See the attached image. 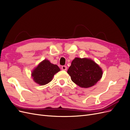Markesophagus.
<instances>
[{"label":"esophagus","mask_w":130,"mask_h":130,"mask_svg":"<svg viewBox=\"0 0 130 130\" xmlns=\"http://www.w3.org/2000/svg\"><path fill=\"white\" fill-rule=\"evenodd\" d=\"M61 68L63 70H66L67 69V66H62Z\"/></svg>","instance_id":"obj_1"}]
</instances>
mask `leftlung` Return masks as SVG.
Masks as SVG:
<instances>
[{"label":"left lung","mask_w":130,"mask_h":130,"mask_svg":"<svg viewBox=\"0 0 130 130\" xmlns=\"http://www.w3.org/2000/svg\"><path fill=\"white\" fill-rule=\"evenodd\" d=\"M73 82L82 88H89L96 84L103 75V71L90 59L75 58L68 71Z\"/></svg>","instance_id":"8db88e82"}]
</instances>
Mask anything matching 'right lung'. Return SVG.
Listing matches in <instances>:
<instances>
[{"label":"right lung","mask_w":130,"mask_h":130,"mask_svg":"<svg viewBox=\"0 0 130 130\" xmlns=\"http://www.w3.org/2000/svg\"><path fill=\"white\" fill-rule=\"evenodd\" d=\"M60 70L58 67L51 63L46 60L41 62L32 73L35 82L40 85H44L52 80L54 75Z\"/></svg>","instance_id":"obj_1"}]
</instances>
